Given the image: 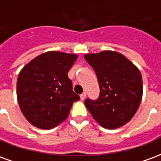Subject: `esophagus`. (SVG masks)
<instances>
[{
	"label": "esophagus",
	"mask_w": 161,
	"mask_h": 161,
	"mask_svg": "<svg viewBox=\"0 0 161 161\" xmlns=\"http://www.w3.org/2000/svg\"><path fill=\"white\" fill-rule=\"evenodd\" d=\"M85 97H86V93H85V92H84V93H82V94L80 95L81 100H84V99H85Z\"/></svg>",
	"instance_id": "obj_1"
}]
</instances>
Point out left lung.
Returning <instances> with one entry per match:
<instances>
[{"instance_id":"1","label":"left lung","mask_w":161,"mask_h":161,"mask_svg":"<svg viewBox=\"0 0 161 161\" xmlns=\"http://www.w3.org/2000/svg\"><path fill=\"white\" fill-rule=\"evenodd\" d=\"M84 58L94 69L100 86L98 99H86V108L104 128L123 126L133 118L142 102L143 85L140 70L124 55L114 51L87 53Z\"/></svg>"}]
</instances>
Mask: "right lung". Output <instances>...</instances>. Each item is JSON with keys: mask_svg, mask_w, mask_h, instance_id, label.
Here are the masks:
<instances>
[{"mask_svg": "<svg viewBox=\"0 0 161 161\" xmlns=\"http://www.w3.org/2000/svg\"><path fill=\"white\" fill-rule=\"evenodd\" d=\"M77 54L50 51L30 61L19 71L17 99L25 118L36 128L51 129L68 117L79 96L72 91L68 71Z\"/></svg>", "mask_w": 161, "mask_h": 161, "instance_id": "right-lung-1", "label": "right lung"}]
</instances>
